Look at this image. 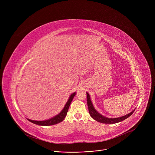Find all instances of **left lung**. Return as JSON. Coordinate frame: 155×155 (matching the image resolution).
<instances>
[{
	"label": "left lung",
	"instance_id": "left-lung-1",
	"mask_svg": "<svg viewBox=\"0 0 155 155\" xmlns=\"http://www.w3.org/2000/svg\"><path fill=\"white\" fill-rule=\"evenodd\" d=\"M86 98H87V104L88 110H89V113L90 114V116L96 121L102 123L115 124L117 123H119L120 121H122L126 120L128 117H129L132 114L134 113V110H135V109L133 110L130 113H129L123 117H121L115 118H107V117H105L102 115L98 112H97V110L94 108V107L92 104L90 94H88L87 92H86Z\"/></svg>",
	"mask_w": 155,
	"mask_h": 155
}]
</instances>
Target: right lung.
<instances>
[{
	"mask_svg": "<svg viewBox=\"0 0 155 155\" xmlns=\"http://www.w3.org/2000/svg\"><path fill=\"white\" fill-rule=\"evenodd\" d=\"M75 94H76V92L72 93L70 96L68 102H66L64 108L62 110V111L58 115L54 116V117H53L49 120H43V121H35V120H29V119H28V120L29 121H31V123L37 124V125H40V126L54 125V124H58V123L64 120V119L65 118V117H66V115H67V113L69 110V106H70L71 102L73 100L74 96H75Z\"/></svg>",
	"mask_w": 155,
	"mask_h": 155,
	"instance_id": "obj_1",
	"label": "right lung"
}]
</instances>
